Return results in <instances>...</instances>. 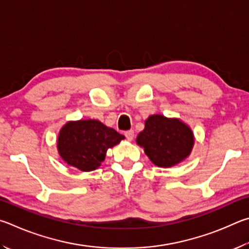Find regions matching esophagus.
I'll return each mask as SVG.
<instances>
[{
  "mask_svg": "<svg viewBox=\"0 0 249 249\" xmlns=\"http://www.w3.org/2000/svg\"><path fill=\"white\" fill-rule=\"evenodd\" d=\"M124 137L127 138V140L132 141L133 138H134V131H133V130H129V131H125Z\"/></svg>",
  "mask_w": 249,
  "mask_h": 249,
  "instance_id": "esophagus-1",
  "label": "esophagus"
}]
</instances>
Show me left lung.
Wrapping results in <instances>:
<instances>
[{
  "mask_svg": "<svg viewBox=\"0 0 249 249\" xmlns=\"http://www.w3.org/2000/svg\"><path fill=\"white\" fill-rule=\"evenodd\" d=\"M194 141L188 125L160 115L147 118L144 130L137 138V143L144 147L152 163L160 167H171L185 160L190 154Z\"/></svg>",
  "mask_w": 249,
  "mask_h": 249,
  "instance_id": "left-lung-1",
  "label": "left lung"
}]
</instances>
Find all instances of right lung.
<instances>
[{"mask_svg": "<svg viewBox=\"0 0 249 249\" xmlns=\"http://www.w3.org/2000/svg\"><path fill=\"white\" fill-rule=\"evenodd\" d=\"M124 139L98 120L70 121L59 133L58 150L64 162L80 171L90 172L100 166L109 147Z\"/></svg>", "mask_w": 249, "mask_h": 249, "instance_id": "obj_1", "label": "right lung"}]
</instances>
